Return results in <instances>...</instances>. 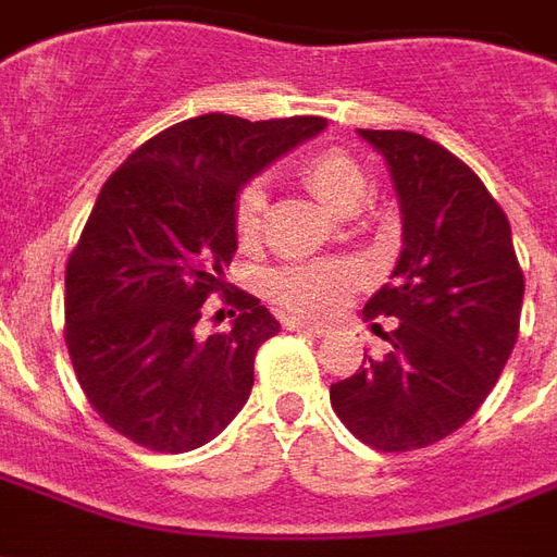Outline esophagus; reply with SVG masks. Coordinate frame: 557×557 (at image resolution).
<instances>
[{
    "label": "esophagus",
    "instance_id": "1",
    "mask_svg": "<svg viewBox=\"0 0 557 557\" xmlns=\"http://www.w3.org/2000/svg\"><path fill=\"white\" fill-rule=\"evenodd\" d=\"M283 325L289 331H304V334H313V337H322L325 334V325H315V322H304V319H286Z\"/></svg>",
    "mask_w": 557,
    "mask_h": 557
}]
</instances>
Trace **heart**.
Masks as SVG:
<instances>
[{
	"label": "heart",
	"instance_id": "obj_1",
	"mask_svg": "<svg viewBox=\"0 0 557 557\" xmlns=\"http://www.w3.org/2000/svg\"><path fill=\"white\" fill-rule=\"evenodd\" d=\"M301 178L334 211H346L355 202H361L367 194V175L339 148H325V151L310 154L304 160ZM265 206V184L259 178L244 184L242 194L235 199V214H232L242 242H253L259 235ZM358 283H361V274L349 262H310V265L280 268L268 283V289H271V298L283 304L286 310L304 315H331L337 313L351 292L358 289Z\"/></svg>",
	"mask_w": 557,
	"mask_h": 557
}]
</instances>
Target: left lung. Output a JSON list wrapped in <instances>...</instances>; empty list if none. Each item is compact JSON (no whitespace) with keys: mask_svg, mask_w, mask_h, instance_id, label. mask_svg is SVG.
Instances as JSON below:
<instances>
[{"mask_svg":"<svg viewBox=\"0 0 557 557\" xmlns=\"http://www.w3.org/2000/svg\"><path fill=\"white\" fill-rule=\"evenodd\" d=\"M385 158L403 214L391 283L363 315L399 325L382 361L331 385L337 418L375 450L447 438L490 397L519 334L525 277L502 206L447 148L411 131H358Z\"/></svg>","mask_w":557,"mask_h":557,"instance_id":"obj_1","label":"left lung"}]
</instances>
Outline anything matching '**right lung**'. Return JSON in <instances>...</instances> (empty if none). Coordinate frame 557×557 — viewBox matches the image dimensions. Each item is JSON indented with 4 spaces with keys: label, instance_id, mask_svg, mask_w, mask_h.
I'll return each mask as SVG.
<instances>
[{
    "label": "right lung",
    "instance_id": "add662e5",
    "mask_svg": "<svg viewBox=\"0 0 557 557\" xmlns=\"http://www.w3.org/2000/svg\"><path fill=\"white\" fill-rule=\"evenodd\" d=\"M325 127L319 115H196L107 178L67 259L65 343L79 387L125 438L184 454L244 409L280 322L247 292L230 295L242 313L226 334L196 337V322L238 250L242 187Z\"/></svg>",
    "mask_w": 557,
    "mask_h": 557
}]
</instances>
